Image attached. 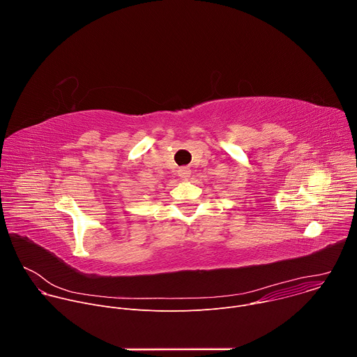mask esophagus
<instances>
[{"label":"esophagus","mask_w":357,"mask_h":357,"mask_svg":"<svg viewBox=\"0 0 357 357\" xmlns=\"http://www.w3.org/2000/svg\"><path fill=\"white\" fill-rule=\"evenodd\" d=\"M178 174H179V176H181V179L188 181V178L190 176V169H189L188 167H182V168H179Z\"/></svg>","instance_id":"esophagus-1"}]
</instances>
